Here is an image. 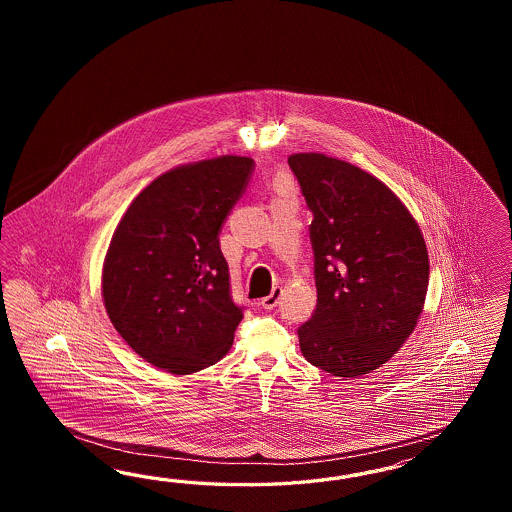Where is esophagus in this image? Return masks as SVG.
I'll return each mask as SVG.
<instances>
[{
  "instance_id": "1",
  "label": "esophagus",
  "mask_w": 512,
  "mask_h": 512,
  "mask_svg": "<svg viewBox=\"0 0 512 512\" xmlns=\"http://www.w3.org/2000/svg\"><path fill=\"white\" fill-rule=\"evenodd\" d=\"M279 296H281V289L274 287L272 293L264 296L263 300H261V306H263L264 310H274L278 306Z\"/></svg>"
}]
</instances>
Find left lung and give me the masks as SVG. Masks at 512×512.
Segmentation results:
<instances>
[{"label": "left lung", "instance_id": "obj_1", "mask_svg": "<svg viewBox=\"0 0 512 512\" xmlns=\"http://www.w3.org/2000/svg\"><path fill=\"white\" fill-rule=\"evenodd\" d=\"M289 167L313 214L317 308L298 326L306 360L338 377L377 370L417 325L430 263L417 221L375 176L323 154Z\"/></svg>", "mask_w": 512, "mask_h": 512}]
</instances>
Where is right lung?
<instances>
[{"mask_svg": "<svg viewBox=\"0 0 512 512\" xmlns=\"http://www.w3.org/2000/svg\"><path fill=\"white\" fill-rule=\"evenodd\" d=\"M255 161L223 155L161 174L131 202L110 240L103 298L127 345L165 372L225 357L244 306L231 296L219 233Z\"/></svg>", "mask_w": 512, "mask_h": 512, "instance_id": "obj_1", "label": "right lung"}]
</instances>
